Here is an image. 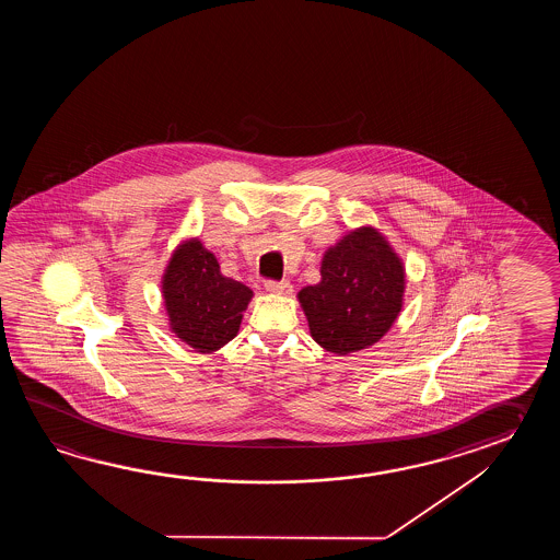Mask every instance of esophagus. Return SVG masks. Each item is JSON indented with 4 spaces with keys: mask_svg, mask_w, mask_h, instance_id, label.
I'll return each mask as SVG.
<instances>
[{
    "mask_svg": "<svg viewBox=\"0 0 560 560\" xmlns=\"http://www.w3.org/2000/svg\"><path fill=\"white\" fill-rule=\"evenodd\" d=\"M266 290H268L270 294L285 296V294H290V292H292V284H290L288 280H280V282H276V280H268V282H266Z\"/></svg>",
    "mask_w": 560,
    "mask_h": 560,
    "instance_id": "esophagus-1",
    "label": "esophagus"
}]
</instances>
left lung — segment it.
Returning <instances> with one entry per match:
<instances>
[{"mask_svg": "<svg viewBox=\"0 0 560 560\" xmlns=\"http://www.w3.org/2000/svg\"><path fill=\"white\" fill-rule=\"evenodd\" d=\"M320 276L298 302L324 350L348 357L393 328L405 302V264L376 228H357L324 252Z\"/></svg>", "mask_w": 560, "mask_h": 560, "instance_id": "obj_1", "label": "left lung"}]
</instances>
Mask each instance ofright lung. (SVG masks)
I'll use <instances>...</instances> for the list:
<instances>
[{
	"label": "right lung",
	"mask_w": 560,
	"mask_h": 560,
	"mask_svg": "<svg viewBox=\"0 0 560 560\" xmlns=\"http://www.w3.org/2000/svg\"><path fill=\"white\" fill-rule=\"evenodd\" d=\"M162 296L170 330L196 352L210 354L238 334L254 292L222 275L214 254L190 238L178 244L167 262Z\"/></svg>",
	"instance_id": "obj_1"
}]
</instances>
